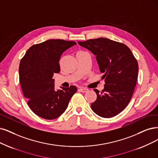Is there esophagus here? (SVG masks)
<instances>
[{
  "instance_id": "esophagus-1",
  "label": "esophagus",
  "mask_w": 158,
  "mask_h": 158,
  "mask_svg": "<svg viewBox=\"0 0 158 158\" xmlns=\"http://www.w3.org/2000/svg\"><path fill=\"white\" fill-rule=\"evenodd\" d=\"M79 91L81 92L85 93V92H88V91H89V89H86V88H81V89H79Z\"/></svg>"
}]
</instances>
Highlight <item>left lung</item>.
<instances>
[{"label": "left lung", "mask_w": 158, "mask_h": 158, "mask_svg": "<svg viewBox=\"0 0 158 158\" xmlns=\"http://www.w3.org/2000/svg\"><path fill=\"white\" fill-rule=\"evenodd\" d=\"M96 56L100 72L103 73L104 89L91 104L96 114L110 118L122 111L129 103L137 83L139 66L132 52L125 44L106 38L78 42Z\"/></svg>", "instance_id": "8db88e82"}]
</instances>
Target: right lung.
Listing matches in <instances>:
<instances>
[{"label":"right lung","instance_id":"1","mask_svg":"<svg viewBox=\"0 0 158 158\" xmlns=\"http://www.w3.org/2000/svg\"><path fill=\"white\" fill-rule=\"evenodd\" d=\"M73 41L49 40L29 48L19 64V81L25 98L32 111L40 117L52 120L68 107L77 87L55 89L54 73L60 72L63 52L76 45Z\"/></svg>","mask_w":158,"mask_h":158}]
</instances>
